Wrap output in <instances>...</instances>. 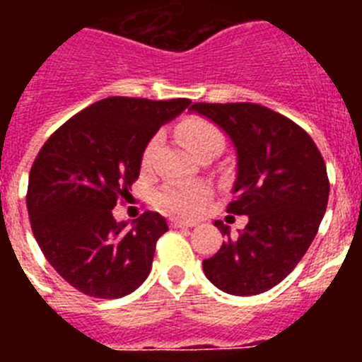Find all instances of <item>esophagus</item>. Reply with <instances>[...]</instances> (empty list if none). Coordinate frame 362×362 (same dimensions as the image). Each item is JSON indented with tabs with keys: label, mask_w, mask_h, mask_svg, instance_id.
I'll return each instance as SVG.
<instances>
[{
	"label": "esophagus",
	"mask_w": 362,
	"mask_h": 362,
	"mask_svg": "<svg viewBox=\"0 0 362 362\" xmlns=\"http://www.w3.org/2000/svg\"><path fill=\"white\" fill-rule=\"evenodd\" d=\"M168 223H170L172 228H183V226H194V225H196L194 221L179 219V217H170V219H168Z\"/></svg>",
	"instance_id": "34e87169"
}]
</instances>
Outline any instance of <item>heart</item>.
Wrapping results in <instances>:
<instances>
[{
    "instance_id": "obj_1",
    "label": "heart",
    "mask_w": 362,
    "mask_h": 362,
    "mask_svg": "<svg viewBox=\"0 0 362 362\" xmlns=\"http://www.w3.org/2000/svg\"><path fill=\"white\" fill-rule=\"evenodd\" d=\"M177 137L185 143L188 150L194 156H201V153L214 150L219 152L223 148V134L217 129L216 124L210 123L209 119L203 117L192 116L183 119L177 124ZM159 136H153L148 143L145 145L141 153V165L148 166L153 159V153L158 150ZM209 197V188L204 185H190V183H168L163 187L159 192L158 201L165 209L174 210V212L181 214H192L199 209V204Z\"/></svg>"
}]
</instances>
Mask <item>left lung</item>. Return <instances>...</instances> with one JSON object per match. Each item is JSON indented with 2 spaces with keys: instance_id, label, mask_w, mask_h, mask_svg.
<instances>
[{
  "instance_id": "8db88e82",
  "label": "left lung",
  "mask_w": 362,
  "mask_h": 362,
  "mask_svg": "<svg viewBox=\"0 0 362 362\" xmlns=\"http://www.w3.org/2000/svg\"><path fill=\"white\" fill-rule=\"evenodd\" d=\"M232 139L238 177L228 214L248 216L235 239L226 235L203 261L204 276L232 296H257L279 284L312 245L328 204L326 165L312 137L288 117L255 103H196Z\"/></svg>"
}]
</instances>
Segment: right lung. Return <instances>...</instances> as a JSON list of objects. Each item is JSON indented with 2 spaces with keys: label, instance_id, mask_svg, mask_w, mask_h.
<instances>
[{
  "label": "right lung",
  "instance_id": "obj_1",
  "mask_svg": "<svg viewBox=\"0 0 362 362\" xmlns=\"http://www.w3.org/2000/svg\"><path fill=\"white\" fill-rule=\"evenodd\" d=\"M190 103L101 99L41 146L28 175L30 226L47 261L76 290L117 299L148 277L165 217L148 210L129 228L112 209L139 177L146 143Z\"/></svg>",
  "mask_w": 362,
  "mask_h": 362
}]
</instances>
